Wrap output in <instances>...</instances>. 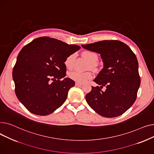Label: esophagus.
<instances>
[{
    "instance_id": "esophagus-1",
    "label": "esophagus",
    "mask_w": 154,
    "mask_h": 154,
    "mask_svg": "<svg viewBox=\"0 0 154 154\" xmlns=\"http://www.w3.org/2000/svg\"><path fill=\"white\" fill-rule=\"evenodd\" d=\"M82 83H80V82H75V85L76 86H80L82 85Z\"/></svg>"
}]
</instances>
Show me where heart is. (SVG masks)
I'll return each instance as SVG.
<instances>
[{
  "label": "heart",
  "mask_w": 154,
  "mask_h": 154,
  "mask_svg": "<svg viewBox=\"0 0 154 154\" xmlns=\"http://www.w3.org/2000/svg\"><path fill=\"white\" fill-rule=\"evenodd\" d=\"M83 56L86 58L91 63V67H94L95 65L98 62V55L92 51H85L83 52ZM75 59V55L71 54L66 59L65 65L68 69H71L74 67V64ZM92 74L90 72H79V71H72L69 73V77L75 80L77 82H84L87 80L92 78Z\"/></svg>",
  "instance_id": "1"
}]
</instances>
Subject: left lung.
<instances>
[{
    "mask_svg": "<svg viewBox=\"0 0 154 154\" xmlns=\"http://www.w3.org/2000/svg\"><path fill=\"white\" fill-rule=\"evenodd\" d=\"M82 47L99 54L103 63V68L94 80L100 87H92L85 96L88 106L105 117L122 115L135 101L140 84L135 55L119 40H102ZM103 86L106 87L105 91L101 90Z\"/></svg>",
    "mask_w": 154,
    "mask_h": 154,
    "instance_id": "1",
    "label": "left lung"
}]
</instances>
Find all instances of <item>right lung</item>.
Returning <instances> with one entry per match:
<instances>
[{
  "label": "right lung",
  "instance_id": "add662e5",
  "mask_svg": "<svg viewBox=\"0 0 154 154\" xmlns=\"http://www.w3.org/2000/svg\"><path fill=\"white\" fill-rule=\"evenodd\" d=\"M81 48L48 37L23 47L12 72L17 97L32 114L47 116L66 100L75 82L66 77L65 61Z\"/></svg>",
  "mask_w": 154,
  "mask_h": 154
}]
</instances>
